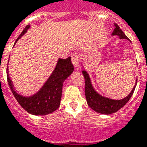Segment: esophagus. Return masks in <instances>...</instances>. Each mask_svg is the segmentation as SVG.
<instances>
[{"label": "esophagus", "mask_w": 147, "mask_h": 147, "mask_svg": "<svg viewBox=\"0 0 147 147\" xmlns=\"http://www.w3.org/2000/svg\"><path fill=\"white\" fill-rule=\"evenodd\" d=\"M71 60H72V63L73 65L74 66L75 69H79V62H80V59H79V56H78V53H74V54L72 55Z\"/></svg>", "instance_id": "obj_1"}]
</instances>
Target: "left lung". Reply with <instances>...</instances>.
Returning <instances> with one entry per match:
<instances>
[{"label": "left lung", "instance_id": "obj_1", "mask_svg": "<svg viewBox=\"0 0 147 147\" xmlns=\"http://www.w3.org/2000/svg\"><path fill=\"white\" fill-rule=\"evenodd\" d=\"M114 26H115V29L113 30V32L112 33L113 36L117 35L120 37V39H128L127 36L124 34V32L121 30L117 24H114ZM82 74L84 75V81H85L84 92H85V97H86L88 105L96 112L102 113V114H110V113H115L117 111H118L121 108L123 107L128 102V101H129L137 84L136 79L135 87L133 88V89L131 90L130 94L123 99L115 100V99H111V98H107L99 95L92 85V82L90 80L88 74L85 70H83Z\"/></svg>", "mask_w": 147, "mask_h": 147}]
</instances>
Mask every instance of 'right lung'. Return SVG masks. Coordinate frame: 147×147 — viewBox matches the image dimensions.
Masks as SVG:
<instances>
[{
  "label": "right lung",
  "instance_id": "obj_1",
  "mask_svg": "<svg viewBox=\"0 0 147 147\" xmlns=\"http://www.w3.org/2000/svg\"><path fill=\"white\" fill-rule=\"evenodd\" d=\"M30 26L27 25L19 35L17 40L26 34ZM15 43V44H16ZM71 58L59 59L56 66L45 84L34 96L25 97L16 92L8 75L7 68V79L11 92L20 106L28 113L34 115H46L54 112L59 107L62 97V90L64 81L74 71Z\"/></svg>",
  "mask_w": 147,
  "mask_h": 147
}]
</instances>
